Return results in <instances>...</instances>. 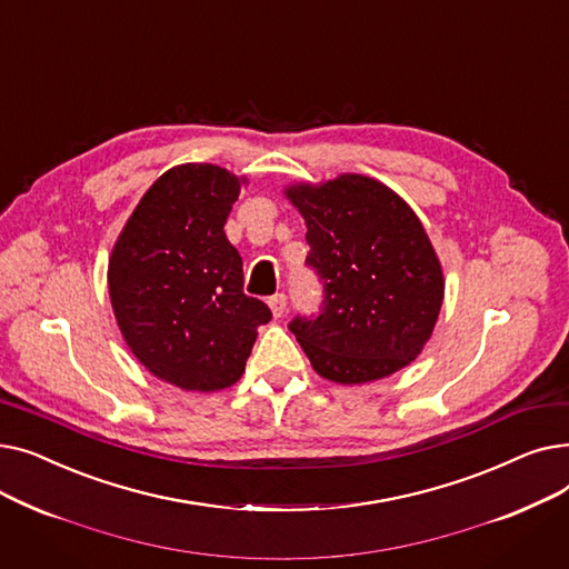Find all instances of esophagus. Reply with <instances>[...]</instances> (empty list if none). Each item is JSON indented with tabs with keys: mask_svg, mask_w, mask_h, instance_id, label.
I'll list each match as a JSON object with an SVG mask.
<instances>
[{
	"mask_svg": "<svg viewBox=\"0 0 569 569\" xmlns=\"http://www.w3.org/2000/svg\"><path fill=\"white\" fill-rule=\"evenodd\" d=\"M267 305H269V309H272L274 318H281L286 313V307H288V297L283 292H277V295L269 297Z\"/></svg>",
	"mask_w": 569,
	"mask_h": 569,
	"instance_id": "obj_1",
	"label": "esophagus"
}]
</instances>
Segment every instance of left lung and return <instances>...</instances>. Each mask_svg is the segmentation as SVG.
<instances>
[{"mask_svg": "<svg viewBox=\"0 0 569 569\" xmlns=\"http://www.w3.org/2000/svg\"><path fill=\"white\" fill-rule=\"evenodd\" d=\"M283 193L307 223V262L325 283L320 316L290 322L313 371L362 385L408 367L431 339L445 297L442 264L412 207L355 172Z\"/></svg>", "mask_w": 569, "mask_h": 569, "instance_id": "left-lung-1", "label": "left lung"}]
</instances>
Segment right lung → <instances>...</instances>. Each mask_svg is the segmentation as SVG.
<instances>
[{
	"label": "right lung",
	"instance_id": "right-lung-1",
	"mask_svg": "<svg viewBox=\"0 0 569 569\" xmlns=\"http://www.w3.org/2000/svg\"><path fill=\"white\" fill-rule=\"evenodd\" d=\"M247 177L182 163L144 191L108 260L119 332L136 360L187 392H217L244 373L272 311L244 295L242 256L223 226Z\"/></svg>",
	"mask_w": 569,
	"mask_h": 569
}]
</instances>
